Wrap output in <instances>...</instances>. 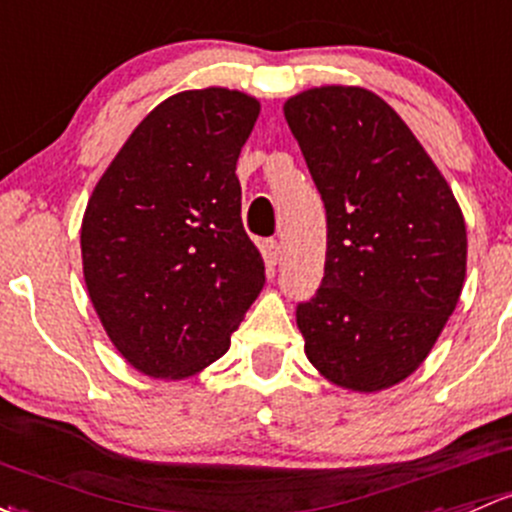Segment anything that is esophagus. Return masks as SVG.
<instances>
[{"mask_svg":"<svg viewBox=\"0 0 512 512\" xmlns=\"http://www.w3.org/2000/svg\"><path fill=\"white\" fill-rule=\"evenodd\" d=\"M262 255H265V260L270 262V265H277L279 260H282V242L279 240H265L262 242Z\"/></svg>","mask_w":512,"mask_h":512,"instance_id":"esophagus-1","label":"esophagus"}]
</instances>
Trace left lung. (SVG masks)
Instances as JSON below:
<instances>
[{"mask_svg":"<svg viewBox=\"0 0 512 512\" xmlns=\"http://www.w3.org/2000/svg\"><path fill=\"white\" fill-rule=\"evenodd\" d=\"M284 117L326 208L324 279L297 306L306 358L348 390H385L422 365L456 309L464 215L410 127L370 90H306Z\"/></svg>","mask_w":512,"mask_h":512,"instance_id":"1","label":"left lung"}]
</instances>
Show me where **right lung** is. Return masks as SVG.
Returning <instances> with one entry per match:
<instances>
[{"label": "right lung", "mask_w": 512, "mask_h": 512, "mask_svg": "<svg viewBox=\"0 0 512 512\" xmlns=\"http://www.w3.org/2000/svg\"><path fill=\"white\" fill-rule=\"evenodd\" d=\"M260 115L238 90L171 95L129 134L80 228L90 301L115 348L152 378H186L230 348L265 284L235 176Z\"/></svg>", "instance_id": "1"}]
</instances>
